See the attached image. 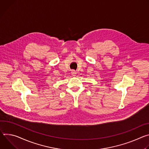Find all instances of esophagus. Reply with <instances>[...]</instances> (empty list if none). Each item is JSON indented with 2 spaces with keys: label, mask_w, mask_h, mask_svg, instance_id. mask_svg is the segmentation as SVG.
<instances>
[{
  "label": "esophagus",
  "mask_w": 149,
  "mask_h": 149,
  "mask_svg": "<svg viewBox=\"0 0 149 149\" xmlns=\"http://www.w3.org/2000/svg\"><path fill=\"white\" fill-rule=\"evenodd\" d=\"M71 74H72V76H76V72L75 70H72L71 72Z\"/></svg>",
  "instance_id": "34e87169"
}]
</instances>
